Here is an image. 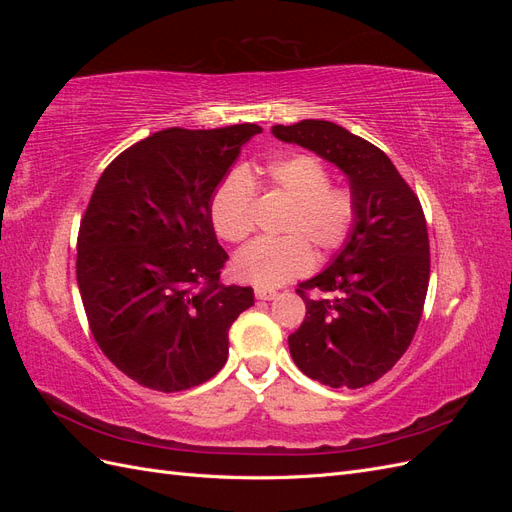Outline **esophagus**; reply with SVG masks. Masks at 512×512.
<instances>
[{"instance_id": "1", "label": "esophagus", "mask_w": 512, "mask_h": 512, "mask_svg": "<svg viewBox=\"0 0 512 512\" xmlns=\"http://www.w3.org/2000/svg\"><path fill=\"white\" fill-rule=\"evenodd\" d=\"M256 299L260 301H271L277 297V290H271V288H256Z\"/></svg>"}]
</instances>
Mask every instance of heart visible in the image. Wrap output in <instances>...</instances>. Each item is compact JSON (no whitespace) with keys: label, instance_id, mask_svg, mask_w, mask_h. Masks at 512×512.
Listing matches in <instances>:
<instances>
[{"label":"heart","instance_id":"1","mask_svg":"<svg viewBox=\"0 0 512 512\" xmlns=\"http://www.w3.org/2000/svg\"><path fill=\"white\" fill-rule=\"evenodd\" d=\"M269 188L292 203L282 224L284 237L258 239L237 254L232 271L241 282L258 288L282 286L305 275L314 252L329 256L352 237L359 220V200L348 185H333L331 170L316 156L294 153L273 160L267 170ZM256 185L245 170L228 173L211 194L209 218L228 243H241L254 230Z\"/></svg>","mask_w":512,"mask_h":512}]
</instances>
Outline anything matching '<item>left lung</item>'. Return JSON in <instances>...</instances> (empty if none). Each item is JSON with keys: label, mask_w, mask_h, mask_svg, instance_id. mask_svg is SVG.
Masks as SVG:
<instances>
[{"label": "left lung", "mask_w": 512, "mask_h": 512, "mask_svg": "<svg viewBox=\"0 0 512 512\" xmlns=\"http://www.w3.org/2000/svg\"><path fill=\"white\" fill-rule=\"evenodd\" d=\"M342 168L359 200V220L331 265L299 284L307 314L288 337L292 361L333 389H361L408 350L429 286V237L418 196L386 153L333 121L273 126ZM328 294L312 300L308 292Z\"/></svg>", "instance_id": "1"}]
</instances>
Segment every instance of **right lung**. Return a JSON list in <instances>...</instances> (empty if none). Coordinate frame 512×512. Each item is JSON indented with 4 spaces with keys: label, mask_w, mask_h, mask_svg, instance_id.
<instances>
[{
    "label": "right lung",
    "mask_w": 512,
    "mask_h": 512,
    "mask_svg": "<svg viewBox=\"0 0 512 512\" xmlns=\"http://www.w3.org/2000/svg\"><path fill=\"white\" fill-rule=\"evenodd\" d=\"M256 123L168 128L106 166L76 241V282L91 335L145 389L177 393L213 378L228 329L254 305L250 286H224L228 254L209 203Z\"/></svg>",
    "instance_id": "1"
}]
</instances>
